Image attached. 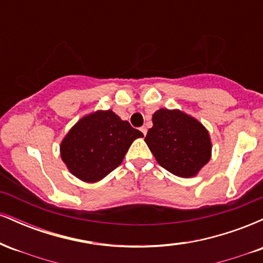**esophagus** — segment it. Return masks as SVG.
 Returning a JSON list of instances; mask_svg holds the SVG:
<instances>
[{
	"label": "esophagus",
	"mask_w": 263,
	"mask_h": 263,
	"mask_svg": "<svg viewBox=\"0 0 263 263\" xmlns=\"http://www.w3.org/2000/svg\"><path fill=\"white\" fill-rule=\"evenodd\" d=\"M140 129H141L142 134H143V136H146V135H147V128H146V127H141Z\"/></svg>",
	"instance_id": "esophagus-1"
}]
</instances>
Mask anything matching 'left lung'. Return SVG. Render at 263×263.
Here are the masks:
<instances>
[{"mask_svg": "<svg viewBox=\"0 0 263 263\" xmlns=\"http://www.w3.org/2000/svg\"><path fill=\"white\" fill-rule=\"evenodd\" d=\"M146 141L161 167L180 178L195 177L211 158L208 129L190 115L174 108H159Z\"/></svg>", "mask_w": 263, "mask_h": 263, "instance_id": "1", "label": "left lung"}]
</instances>
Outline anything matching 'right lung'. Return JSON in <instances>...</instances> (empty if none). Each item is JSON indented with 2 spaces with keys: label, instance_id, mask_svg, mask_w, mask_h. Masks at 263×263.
I'll return each mask as SVG.
<instances>
[{
  "label": "right lung",
  "instance_id": "add662e5",
  "mask_svg": "<svg viewBox=\"0 0 263 263\" xmlns=\"http://www.w3.org/2000/svg\"><path fill=\"white\" fill-rule=\"evenodd\" d=\"M143 134L112 110L85 115L60 142V157L69 172L85 183H96L121 164L129 146Z\"/></svg>",
  "mask_w": 263,
  "mask_h": 263
}]
</instances>
